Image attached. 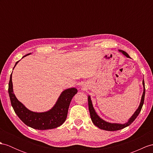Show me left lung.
<instances>
[{"mask_svg": "<svg viewBox=\"0 0 153 153\" xmlns=\"http://www.w3.org/2000/svg\"><path fill=\"white\" fill-rule=\"evenodd\" d=\"M119 52L122 53L124 56H125L126 57L129 58H130L129 56V55L126 53V52L122 51V50H119ZM142 84H143V91L142 96H141L140 105H139L138 108L136 109V110L134 111V113L132 114V116L130 117L128 120V121L125 122V123H110V122H108V121H106L104 120H102V119L101 117H100L98 115V114H97V112L95 111V110L94 108V106H93L91 97L88 95V98L89 111V114H90V117H91L93 123H94L96 126H97V127L99 128L100 129L107 130V131H115V130H121V129H123V128L126 127V126H129L134 121L136 120V118L137 117V115H139L141 108H142V106L143 105L145 94L144 80H143V81H142Z\"/></svg>", "mask_w": 153, "mask_h": 153, "instance_id": "left-lung-1", "label": "left lung"}]
</instances>
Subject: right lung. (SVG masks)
Returning <instances> with one entry per match:
<instances>
[{
    "label": "right lung",
    "mask_w": 153,
    "mask_h": 153,
    "mask_svg": "<svg viewBox=\"0 0 153 153\" xmlns=\"http://www.w3.org/2000/svg\"><path fill=\"white\" fill-rule=\"evenodd\" d=\"M30 54L31 53L24 56L23 58ZM19 61L16 63L13 69ZM77 92L78 90L75 88L66 89L61 93L57 101L51 109L43 112H36L28 109L15 95L13 89L12 73L10 75L8 85V94L15 112L26 125L37 130L53 129L64 123L68 116L70 102Z\"/></svg>",
    "instance_id": "right-lung-1"
}]
</instances>
